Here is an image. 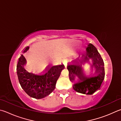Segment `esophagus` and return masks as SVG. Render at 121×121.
Segmentation results:
<instances>
[{
	"label": "esophagus",
	"mask_w": 121,
	"mask_h": 121,
	"mask_svg": "<svg viewBox=\"0 0 121 121\" xmlns=\"http://www.w3.org/2000/svg\"><path fill=\"white\" fill-rule=\"evenodd\" d=\"M63 64H64L65 67H66V65H67V62H65V61H64V62H63Z\"/></svg>",
	"instance_id": "esophagus-1"
}]
</instances>
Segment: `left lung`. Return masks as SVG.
Here are the masks:
<instances>
[{
	"label": "left lung",
	"mask_w": 121,
	"mask_h": 121,
	"mask_svg": "<svg viewBox=\"0 0 121 121\" xmlns=\"http://www.w3.org/2000/svg\"><path fill=\"white\" fill-rule=\"evenodd\" d=\"M87 55L84 59H92L96 68V73L93 75L86 76L82 74L78 62H73L68 65L67 69L69 71L70 80L73 82L76 77H78L79 80L74 83L73 89L78 93L91 95L99 89L105 78L104 63L100 54L95 47L90 43L87 48Z\"/></svg>",
	"instance_id": "left-lung-1"
}]
</instances>
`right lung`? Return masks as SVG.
Wrapping results in <instances>:
<instances>
[{"label": "right lung", "mask_w": 121, "mask_h": 121, "mask_svg": "<svg viewBox=\"0 0 121 121\" xmlns=\"http://www.w3.org/2000/svg\"><path fill=\"white\" fill-rule=\"evenodd\" d=\"M29 49L26 47L23 53ZM26 59L21 55L17 65V74L19 82L25 93L30 97L41 99L50 95L56 88L57 80L65 65H52L41 74H34L28 72L24 69Z\"/></svg>", "instance_id": "obj_1"}]
</instances>
